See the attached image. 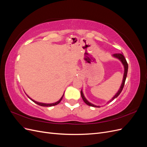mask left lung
<instances>
[{"label": "left lung", "mask_w": 147, "mask_h": 147, "mask_svg": "<svg viewBox=\"0 0 147 147\" xmlns=\"http://www.w3.org/2000/svg\"><path fill=\"white\" fill-rule=\"evenodd\" d=\"M113 56L115 57H117V58H118V59H119L120 61H121V63H123V65H124V77H123V82H122V84H121V87H120L119 91H118V92L116 94H115V96L113 97L112 99L110 100V102L112 101L113 100H114L116 97H117L119 94L121 92L123 89L124 88V83H125V81H126V77H127V70H128V64H127V61L126 60V58L124 57V56H123V54H121V53H115V54H113ZM81 96H82V99L83 100V101L85 102V104H86L87 105H88L89 106H91V107H100L99 106H96V105H94V104H92L91 103H90V102H89L86 99L85 97H84L83 94V92L82 91H81Z\"/></svg>", "instance_id": "obj_1"}]
</instances>
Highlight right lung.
Listing matches in <instances>:
<instances>
[{"mask_svg":"<svg viewBox=\"0 0 147 147\" xmlns=\"http://www.w3.org/2000/svg\"><path fill=\"white\" fill-rule=\"evenodd\" d=\"M63 96H64V95H63V96H62V97H61V98L59 99V101H57V102H55V103H53V104H43V103H40V102H36V101H35V100H32V99H30L29 96H28V97H29V99H30L31 100H32L34 102H35V104H37V105H38L43 106V107H51V106H55V105H57L58 104H59V103H60V102L61 101V100L63 99Z\"/></svg>","mask_w":147,"mask_h":147,"instance_id":"1","label":"right lung"}]
</instances>
